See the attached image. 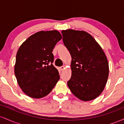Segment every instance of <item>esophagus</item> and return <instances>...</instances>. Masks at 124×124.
Segmentation results:
<instances>
[{
  "label": "esophagus",
  "instance_id": "obj_1",
  "mask_svg": "<svg viewBox=\"0 0 124 124\" xmlns=\"http://www.w3.org/2000/svg\"><path fill=\"white\" fill-rule=\"evenodd\" d=\"M59 68H60V70H61V71H62V70H64V69H65V66H61Z\"/></svg>",
  "mask_w": 124,
  "mask_h": 124
}]
</instances>
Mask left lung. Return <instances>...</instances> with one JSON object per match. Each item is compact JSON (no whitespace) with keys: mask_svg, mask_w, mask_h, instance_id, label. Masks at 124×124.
Returning a JSON list of instances; mask_svg holds the SVG:
<instances>
[{"mask_svg":"<svg viewBox=\"0 0 124 124\" xmlns=\"http://www.w3.org/2000/svg\"><path fill=\"white\" fill-rule=\"evenodd\" d=\"M64 45L72 56L68 86L81 100L90 101L102 93L109 73L107 59L94 38L84 31L62 30Z\"/></svg>","mask_w":124,"mask_h":124,"instance_id":"left-lung-1","label":"left lung"}]
</instances>
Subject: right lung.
Returning <instances> with one entry per match:
<instances>
[{"label": "right lung", "mask_w": 124, "mask_h": 124, "mask_svg": "<svg viewBox=\"0 0 124 124\" xmlns=\"http://www.w3.org/2000/svg\"><path fill=\"white\" fill-rule=\"evenodd\" d=\"M61 39L58 31H41L28 38L20 46L15 76L23 92L30 97L46 96L60 79L58 70L52 65V51Z\"/></svg>", "instance_id": "obj_1"}]
</instances>
